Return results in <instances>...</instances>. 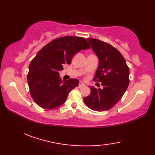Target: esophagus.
<instances>
[{
    "label": "esophagus",
    "mask_w": 155,
    "mask_h": 155,
    "mask_svg": "<svg viewBox=\"0 0 155 155\" xmlns=\"http://www.w3.org/2000/svg\"><path fill=\"white\" fill-rule=\"evenodd\" d=\"M85 86L84 84L83 83V82H80L79 84H78V88H82V87H84Z\"/></svg>",
    "instance_id": "esophagus-1"
}]
</instances>
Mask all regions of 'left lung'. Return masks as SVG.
Instances as JSON below:
<instances>
[{
	"mask_svg": "<svg viewBox=\"0 0 155 155\" xmlns=\"http://www.w3.org/2000/svg\"><path fill=\"white\" fill-rule=\"evenodd\" d=\"M91 48L98 58V67L94 81L100 82L103 88L89 87L91 94L83 101L95 111L113 108L123 96L129 84V68L125 59L113 46L98 39L88 38Z\"/></svg>",
	"mask_w": 155,
	"mask_h": 155,
	"instance_id": "left-lung-1",
	"label": "left lung"
}]
</instances>
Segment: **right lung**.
Returning a JSON list of instances; mask_svg holds the SVG:
<instances>
[{"label":"right lung","mask_w":155,"mask_h":155,"mask_svg":"<svg viewBox=\"0 0 155 155\" xmlns=\"http://www.w3.org/2000/svg\"><path fill=\"white\" fill-rule=\"evenodd\" d=\"M90 48L85 38L71 36L54 39L38 52L29 65L27 81L32 99L39 107L54 109L64 103L79 81L70 78L62 82L59 71L71 64L76 53Z\"/></svg>","instance_id":"1"}]
</instances>
